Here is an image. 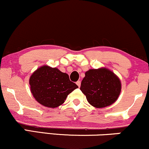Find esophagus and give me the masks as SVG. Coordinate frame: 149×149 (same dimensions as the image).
Wrapping results in <instances>:
<instances>
[{
  "label": "esophagus",
  "mask_w": 149,
  "mask_h": 149,
  "mask_svg": "<svg viewBox=\"0 0 149 149\" xmlns=\"http://www.w3.org/2000/svg\"><path fill=\"white\" fill-rule=\"evenodd\" d=\"M76 84H77V85L79 87L80 85H81V81H77L76 82Z\"/></svg>",
  "instance_id": "obj_1"
}]
</instances>
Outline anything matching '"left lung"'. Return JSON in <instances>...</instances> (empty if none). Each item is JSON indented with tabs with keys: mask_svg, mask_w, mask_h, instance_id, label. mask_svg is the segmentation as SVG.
I'll return each instance as SVG.
<instances>
[{
	"mask_svg": "<svg viewBox=\"0 0 149 149\" xmlns=\"http://www.w3.org/2000/svg\"><path fill=\"white\" fill-rule=\"evenodd\" d=\"M80 90L92 106L102 108L116 100L121 91V84L118 77L108 69H91L85 73Z\"/></svg>",
	"mask_w": 149,
	"mask_h": 149,
	"instance_id": "obj_1",
	"label": "left lung"
}]
</instances>
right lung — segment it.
Returning a JSON list of instances; mask_svg holds the SVG:
<instances>
[{
	"mask_svg": "<svg viewBox=\"0 0 149 149\" xmlns=\"http://www.w3.org/2000/svg\"><path fill=\"white\" fill-rule=\"evenodd\" d=\"M33 97L42 105L55 108L65 102L68 95L78 88L66 73L47 65L38 68L30 77Z\"/></svg>",
	"mask_w": 149,
	"mask_h": 149,
	"instance_id": "right-lung-1",
	"label": "right lung"
}]
</instances>
